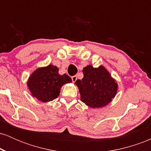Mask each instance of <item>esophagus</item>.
<instances>
[{"label":"esophagus","mask_w":151,"mask_h":151,"mask_svg":"<svg viewBox=\"0 0 151 151\" xmlns=\"http://www.w3.org/2000/svg\"><path fill=\"white\" fill-rule=\"evenodd\" d=\"M77 76H72V81H73V82H75V81H77Z\"/></svg>","instance_id":"1"}]
</instances>
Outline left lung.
<instances>
[{
	"instance_id": "1",
	"label": "left lung",
	"mask_w": 151,
	"mask_h": 151,
	"mask_svg": "<svg viewBox=\"0 0 151 151\" xmlns=\"http://www.w3.org/2000/svg\"><path fill=\"white\" fill-rule=\"evenodd\" d=\"M83 74L82 79L75 82L81 101L91 108H101L110 103L116 94L118 84L105 67L88 65L83 69Z\"/></svg>"
}]
</instances>
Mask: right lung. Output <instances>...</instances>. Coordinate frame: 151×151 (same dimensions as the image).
Wrapping results in <instances>:
<instances>
[{"label": "right lung", "mask_w": 151, "mask_h": 151, "mask_svg": "<svg viewBox=\"0 0 151 151\" xmlns=\"http://www.w3.org/2000/svg\"><path fill=\"white\" fill-rule=\"evenodd\" d=\"M58 72L56 66L50 65L32 72L27 81V86L32 96L42 102L58 98L62 85L72 82L70 77L65 74L60 75Z\"/></svg>", "instance_id": "add662e5"}]
</instances>
